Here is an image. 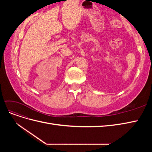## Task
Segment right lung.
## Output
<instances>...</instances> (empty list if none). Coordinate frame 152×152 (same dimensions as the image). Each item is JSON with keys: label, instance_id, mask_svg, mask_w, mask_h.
I'll list each match as a JSON object with an SVG mask.
<instances>
[{"label": "right lung", "instance_id": "1", "mask_svg": "<svg viewBox=\"0 0 152 152\" xmlns=\"http://www.w3.org/2000/svg\"><path fill=\"white\" fill-rule=\"evenodd\" d=\"M68 1H69V0H68Z\"/></svg>", "mask_w": 152, "mask_h": 152}]
</instances>
